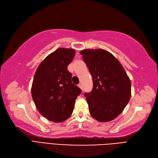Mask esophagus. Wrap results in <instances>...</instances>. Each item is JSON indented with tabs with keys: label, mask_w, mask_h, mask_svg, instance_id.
<instances>
[{
	"label": "esophagus",
	"mask_w": 158,
	"mask_h": 158,
	"mask_svg": "<svg viewBox=\"0 0 158 158\" xmlns=\"http://www.w3.org/2000/svg\"><path fill=\"white\" fill-rule=\"evenodd\" d=\"M78 86H79V87L81 90H83V85H82V84H81V83H79V84L78 85Z\"/></svg>",
	"instance_id": "34e87169"
}]
</instances>
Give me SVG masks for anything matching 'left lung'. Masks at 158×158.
Wrapping results in <instances>:
<instances>
[{
	"instance_id": "8db88e82",
	"label": "left lung",
	"mask_w": 158,
	"mask_h": 158,
	"mask_svg": "<svg viewBox=\"0 0 158 158\" xmlns=\"http://www.w3.org/2000/svg\"><path fill=\"white\" fill-rule=\"evenodd\" d=\"M80 54L92 75L93 89L85 96L89 112L100 122L114 120L128 104L131 83L123 66L104 49H85Z\"/></svg>"
}]
</instances>
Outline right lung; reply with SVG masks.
I'll return each instance as SVG.
<instances>
[{"mask_svg": "<svg viewBox=\"0 0 158 158\" xmlns=\"http://www.w3.org/2000/svg\"><path fill=\"white\" fill-rule=\"evenodd\" d=\"M75 51L60 48L47 56L34 75L31 95L39 113L46 119L60 123L72 114L75 100L81 90L72 81L68 65Z\"/></svg>", "mask_w": 158, "mask_h": 158, "instance_id": "right-lung-1", "label": "right lung"}]
</instances>
